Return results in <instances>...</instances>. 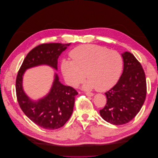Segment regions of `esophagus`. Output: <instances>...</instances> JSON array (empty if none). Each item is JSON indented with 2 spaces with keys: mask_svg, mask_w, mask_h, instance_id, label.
<instances>
[{
  "mask_svg": "<svg viewBox=\"0 0 158 158\" xmlns=\"http://www.w3.org/2000/svg\"><path fill=\"white\" fill-rule=\"evenodd\" d=\"M85 94H86V95H88V96H89V97L94 96V94L91 93V92H86V93H85Z\"/></svg>",
  "mask_w": 158,
  "mask_h": 158,
  "instance_id": "esophagus-1",
  "label": "esophagus"
}]
</instances>
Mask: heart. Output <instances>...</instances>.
Listing matches in <instances>:
<instances>
[{
  "label": "heart",
  "instance_id": "b5f03b06",
  "mask_svg": "<svg viewBox=\"0 0 158 158\" xmlns=\"http://www.w3.org/2000/svg\"><path fill=\"white\" fill-rule=\"evenodd\" d=\"M72 60H63L61 71L70 85L78 87L88 78L83 88L105 92L113 87L120 77L123 61L121 54L107 47L83 45L72 50Z\"/></svg>",
  "mask_w": 158,
  "mask_h": 158
}]
</instances>
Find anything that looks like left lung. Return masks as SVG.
I'll list each match as a JSON object with an SVG mask.
<instances>
[{
  "instance_id": "1",
  "label": "left lung",
  "mask_w": 158,
  "mask_h": 158,
  "mask_svg": "<svg viewBox=\"0 0 158 158\" xmlns=\"http://www.w3.org/2000/svg\"><path fill=\"white\" fill-rule=\"evenodd\" d=\"M124 67L118 82L108 92L106 106L99 111L105 121L114 125L131 121L140 111L146 95L144 71L130 52L122 54Z\"/></svg>"
}]
</instances>
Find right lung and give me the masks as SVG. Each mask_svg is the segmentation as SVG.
I'll return each mask as SVG.
<instances>
[{
	"label": "right lung",
	"mask_w": 158,
	"mask_h": 158,
	"mask_svg": "<svg viewBox=\"0 0 158 158\" xmlns=\"http://www.w3.org/2000/svg\"><path fill=\"white\" fill-rule=\"evenodd\" d=\"M70 44H45L37 46L27 55L17 75L16 91L19 106L32 122L47 130L59 128L68 121L73 112L78 92L73 88L61 84L58 74L55 73L49 93L33 100L23 90V76L26 70L41 65L58 70L59 57Z\"/></svg>",
	"instance_id": "1"
}]
</instances>
